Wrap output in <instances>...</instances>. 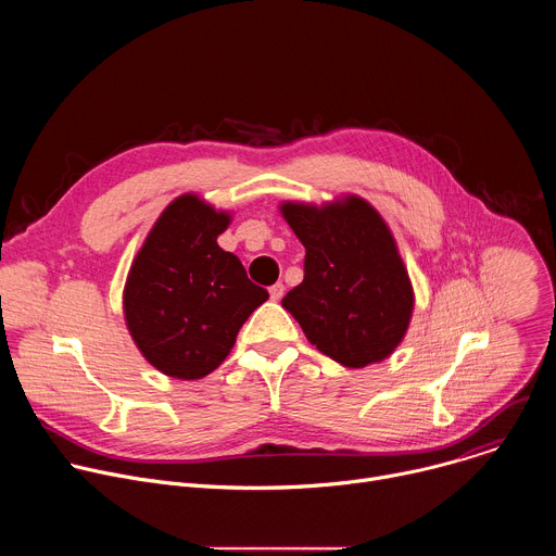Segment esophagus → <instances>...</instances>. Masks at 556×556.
<instances>
[{
    "instance_id": "34e87169",
    "label": "esophagus",
    "mask_w": 556,
    "mask_h": 556,
    "mask_svg": "<svg viewBox=\"0 0 556 556\" xmlns=\"http://www.w3.org/2000/svg\"><path fill=\"white\" fill-rule=\"evenodd\" d=\"M283 290H286V288H283V283H281V281H277L275 286H270V288H268L270 299H273V301H279V299L283 296Z\"/></svg>"
}]
</instances>
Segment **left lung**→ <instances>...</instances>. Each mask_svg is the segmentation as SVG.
<instances>
[{
	"label": "left lung",
	"mask_w": 556,
	"mask_h": 556,
	"mask_svg": "<svg viewBox=\"0 0 556 556\" xmlns=\"http://www.w3.org/2000/svg\"><path fill=\"white\" fill-rule=\"evenodd\" d=\"M305 247L303 281L281 305L316 350L361 369L384 361L407 334L414 288L380 213L358 195L279 206Z\"/></svg>",
	"instance_id": "1"
}]
</instances>
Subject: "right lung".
<instances>
[{
    "label": "right lung",
    "mask_w": 556,
    "mask_h": 556,
    "mask_svg": "<svg viewBox=\"0 0 556 556\" xmlns=\"http://www.w3.org/2000/svg\"><path fill=\"white\" fill-rule=\"evenodd\" d=\"M230 213L195 193L176 198L155 219L123 290L127 330L165 376L198 380L230 354L237 332L268 299L242 262L217 247Z\"/></svg>",
    "instance_id": "obj_1"
}]
</instances>
